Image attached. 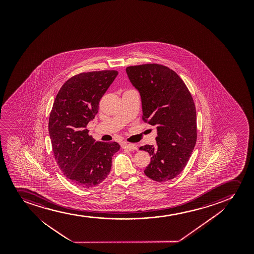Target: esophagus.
<instances>
[{
	"mask_svg": "<svg viewBox=\"0 0 254 254\" xmlns=\"http://www.w3.org/2000/svg\"><path fill=\"white\" fill-rule=\"evenodd\" d=\"M122 147L124 149H127L128 151H135L138 149L136 145L131 144V143H123Z\"/></svg>",
	"mask_w": 254,
	"mask_h": 254,
	"instance_id": "1",
	"label": "esophagus"
}]
</instances>
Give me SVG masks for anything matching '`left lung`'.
Returning a JSON list of instances; mask_svg holds the SVG:
<instances>
[{"instance_id": "1", "label": "left lung", "mask_w": 254, "mask_h": 254, "mask_svg": "<svg viewBox=\"0 0 254 254\" xmlns=\"http://www.w3.org/2000/svg\"><path fill=\"white\" fill-rule=\"evenodd\" d=\"M128 79L140 92L142 120L157 127L156 146L145 145L151 163L144 170L158 182L181 174L196 141V113L191 94L181 77L169 67L157 64L126 67Z\"/></svg>"}]
</instances>
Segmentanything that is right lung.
<instances>
[{"instance_id":"add662e5","label":"right lung","mask_w":254,"mask_h":254,"mask_svg":"<svg viewBox=\"0 0 254 254\" xmlns=\"http://www.w3.org/2000/svg\"><path fill=\"white\" fill-rule=\"evenodd\" d=\"M118 75L116 70L81 73L59 90L50 114L48 130L57 163L73 184L92 188L111 170L119 143L96 141L86 128L98 112L99 102Z\"/></svg>"}]
</instances>
